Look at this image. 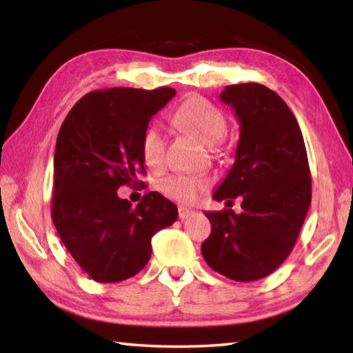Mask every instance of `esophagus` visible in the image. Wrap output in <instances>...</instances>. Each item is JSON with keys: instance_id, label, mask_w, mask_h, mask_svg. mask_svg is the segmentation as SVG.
<instances>
[{"instance_id": "esophagus-1", "label": "esophagus", "mask_w": 353, "mask_h": 353, "mask_svg": "<svg viewBox=\"0 0 353 353\" xmlns=\"http://www.w3.org/2000/svg\"><path fill=\"white\" fill-rule=\"evenodd\" d=\"M194 210H191V208L187 207H179V219H187L190 216H193Z\"/></svg>"}]
</instances>
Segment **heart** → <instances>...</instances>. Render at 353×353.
<instances>
[{"label":"heart","mask_w":353,"mask_h":353,"mask_svg":"<svg viewBox=\"0 0 353 353\" xmlns=\"http://www.w3.org/2000/svg\"><path fill=\"white\" fill-rule=\"evenodd\" d=\"M171 121L207 146L224 139L227 121L223 112L201 97L185 99L172 113ZM140 154L148 168L160 170L165 163V139L160 128L148 126L140 140ZM210 181L202 176L174 174L160 182V190L168 198L191 204L208 188Z\"/></svg>","instance_id":"1"}]
</instances>
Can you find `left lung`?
<instances>
[{"label":"left lung","mask_w":353,"mask_h":353,"mask_svg":"<svg viewBox=\"0 0 353 353\" xmlns=\"http://www.w3.org/2000/svg\"><path fill=\"white\" fill-rule=\"evenodd\" d=\"M240 121L235 162L213 199H241L205 212L212 232L201 252L213 271L236 282L270 276L294 248L312 202L305 143L294 113L261 83L227 85L219 94Z\"/></svg>","instance_id":"left-lung-1"}]
</instances>
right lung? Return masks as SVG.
Instances as JSON below:
<instances>
[{"instance_id": "add662e5", "label": "right lung", "mask_w": 353, "mask_h": 353, "mask_svg": "<svg viewBox=\"0 0 353 353\" xmlns=\"http://www.w3.org/2000/svg\"><path fill=\"white\" fill-rule=\"evenodd\" d=\"M174 94L170 87L90 92L59 130L51 218L71 256L97 282L140 272L151 259L154 234L177 219V207L157 191L137 207L117 194L121 185H145L137 181L146 172L141 135Z\"/></svg>"}]
</instances>
